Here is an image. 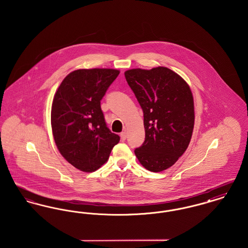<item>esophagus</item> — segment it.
Segmentation results:
<instances>
[{
  "label": "esophagus",
  "mask_w": 248,
  "mask_h": 248,
  "mask_svg": "<svg viewBox=\"0 0 248 248\" xmlns=\"http://www.w3.org/2000/svg\"><path fill=\"white\" fill-rule=\"evenodd\" d=\"M120 137H121V140H122V141H124V140H126V132H125V131L122 132V133L120 134Z\"/></svg>",
  "instance_id": "obj_1"
}]
</instances>
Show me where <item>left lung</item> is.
I'll return each instance as SVG.
<instances>
[{"instance_id":"8db88e82","label":"left lung","mask_w":248,"mask_h":248,"mask_svg":"<svg viewBox=\"0 0 248 248\" xmlns=\"http://www.w3.org/2000/svg\"><path fill=\"white\" fill-rule=\"evenodd\" d=\"M124 76L144 117L145 141L135 154L147 170L164 171L185 153L191 139L194 105L190 88L165 67L133 69Z\"/></svg>"}]
</instances>
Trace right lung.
Returning a JSON list of instances; mask_svg holds the SVG:
<instances>
[{"instance_id": "add662e5", "label": "right lung", "mask_w": 248, "mask_h": 248, "mask_svg": "<svg viewBox=\"0 0 248 248\" xmlns=\"http://www.w3.org/2000/svg\"><path fill=\"white\" fill-rule=\"evenodd\" d=\"M120 71H72L54 95L51 125L61 155L83 172H94L108 159L120 137L107 127L100 101Z\"/></svg>"}]
</instances>
